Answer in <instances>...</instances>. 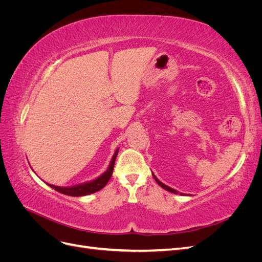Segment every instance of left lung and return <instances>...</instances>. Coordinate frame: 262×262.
I'll list each match as a JSON object with an SVG mask.
<instances>
[{
  "mask_svg": "<svg viewBox=\"0 0 262 262\" xmlns=\"http://www.w3.org/2000/svg\"><path fill=\"white\" fill-rule=\"evenodd\" d=\"M152 175H153V177H154V179H155V181L157 182V184L158 185H160L163 189H165V190H167V191H169V192H172V193H175V194H181V195H184V193H179L178 191H177V190H175V189H172V188H170V187H168V186H166V185H164L163 184V182L162 181H160V180H158L157 178H156V176L154 175V173L152 172Z\"/></svg>",
  "mask_w": 262,
  "mask_h": 262,
  "instance_id": "1",
  "label": "left lung"
}]
</instances>
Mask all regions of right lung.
I'll list each match as a JSON object with an SVG mask.
<instances>
[{"label": "right lung", "mask_w": 262, "mask_h": 262, "mask_svg": "<svg viewBox=\"0 0 262 262\" xmlns=\"http://www.w3.org/2000/svg\"><path fill=\"white\" fill-rule=\"evenodd\" d=\"M118 150L119 148L116 149V152L112 158V161H110V164L108 166V168L106 171H104L101 173V175L97 178H95L91 181H87V182H83V184H78L72 187H59V186H53L50 184H47L48 186H50L52 189L57 190V191L63 193V194H67V195H71V196H83V195H87V194H91L94 192H97L99 191L100 189L104 188L107 182L109 181V179L112 178L113 175V170H114V166H115V161H116V157L118 155Z\"/></svg>", "instance_id": "obj_1"}]
</instances>
